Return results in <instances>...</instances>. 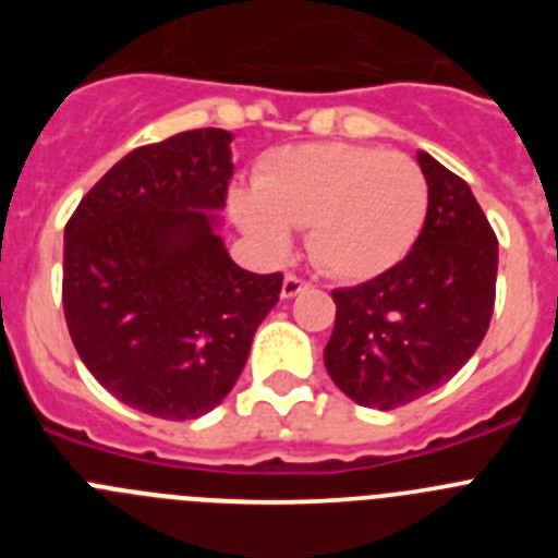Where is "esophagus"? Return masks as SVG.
Here are the masks:
<instances>
[{"instance_id": "1", "label": "esophagus", "mask_w": 558, "mask_h": 558, "mask_svg": "<svg viewBox=\"0 0 558 558\" xmlns=\"http://www.w3.org/2000/svg\"><path fill=\"white\" fill-rule=\"evenodd\" d=\"M310 288H313V284H310L307 279H302V276H295V274H288L282 282V295L284 299H293V295L304 293V290H310Z\"/></svg>"}]
</instances>
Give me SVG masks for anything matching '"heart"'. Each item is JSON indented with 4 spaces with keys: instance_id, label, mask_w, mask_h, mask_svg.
<instances>
[{
    "instance_id": "obj_1",
    "label": "heart",
    "mask_w": 558,
    "mask_h": 558,
    "mask_svg": "<svg viewBox=\"0 0 558 558\" xmlns=\"http://www.w3.org/2000/svg\"><path fill=\"white\" fill-rule=\"evenodd\" d=\"M427 201L425 172L402 153L322 142L276 150L254 190L231 195V215L270 254L290 248V229H310L327 274L368 279L411 251Z\"/></svg>"
}]
</instances>
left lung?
<instances>
[{"mask_svg":"<svg viewBox=\"0 0 558 558\" xmlns=\"http://www.w3.org/2000/svg\"><path fill=\"white\" fill-rule=\"evenodd\" d=\"M425 229L388 270L332 290L335 329L324 363L363 408L393 411L445 386L489 329L497 236L466 181L418 153Z\"/></svg>","mask_w":558,"mask_h":558,"instance_id":"left-lung-1","label":"left lung"}]
</instances>
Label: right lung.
<instances>
[{"label":"right lung","mask_w":558,"mask_h":558,"mask_svg":"<svg viewBox=\"0 0 558 558\" xmlns=\"http://www.w3.org/2000/svg\"><path fill=\"white\" fill-rule=\"evenodd\" d=\"M231 133L195 128L131 150L83 195L63 231V315L108 393L186 422L234 388L282 274L226 254Z\"/></svg>","instance_id":"1"}]
</instances>
